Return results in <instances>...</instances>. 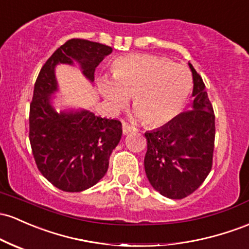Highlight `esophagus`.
Here are the masks:
<instances>
[{
  "label": "esophagus",
  "mask_w": 249,
  "mask_h": 249,
  "mask_svg": "<svg viewBox=\"0 0 249 249\" xmlns=\"http://www.w3.org/2000/svg\"><path fill=\"white\" fill-rule=\"evenodd\" d=\"M135 131H137L135 126L127 124V123H123V133H124V135H129L130 132H135Z\"/></svg>",
  "instance_id": "1"
}]
</instances>
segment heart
<instances>
[{
	"mask_svg": "<svg viewBox=\"0 0 249 249\" xmlns=\"http://www.w3.org/2000/svg\"><path fill=\"white\" fill-rule=\"evenodd\" d=\"M112 72L113 78L104 76L99 83L110 110L125 107L132 97L136 116L147 126H160L176 118L193 89L190 71L164 56H120L114 60Z\"/></svg>",
	"mask_w": 249,
	"mask_h": 249,
	"instance_id": "obj_1",
	"label": "heart"
}]
</instances>
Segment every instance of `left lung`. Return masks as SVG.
<instances>
[{
    "mask_svg": "<svg viewBox=\"0 0 249 249\" xmlns=\"http://www.w3.org/2000/svg\"><path fill=\"white\" fill-rule=\"evenodd\" d=\"M193 73L191 110L160 129L145 132L147 151L144 168L150 184L173 200L187 197L204 182L213 165L215 116L204 83Z\"/></svg>",
    "mask_w": 249,
    "mask_h": 249,
    "instance_id": "8db88e82",
    "label": "left lung"
}]
</instances>
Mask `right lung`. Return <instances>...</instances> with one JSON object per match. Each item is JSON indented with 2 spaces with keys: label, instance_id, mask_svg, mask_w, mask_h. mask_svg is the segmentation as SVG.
Here are the masks:
<instances>
[{
  "label": "right lung",
  "instance_id": "obj_1",
  "mask_svg": "<svg viewBox=\"0 0 249 249\" xmlns=\"http://www.w3.org/2000/svg\"><path fill=\"white\" fill-rule=\"evenodd\" d=\"M110 46L71 39L52 54L41 68L29 108V141L40 173L54 187L78 193L105 176L108 160L122 138V123L95 116L87 110H54L51 95L58 91L55 67L78 62L91 83Z\"/></svg>",
  "mask_w": 249,
  "mask_h": 249
}]
</instances>
